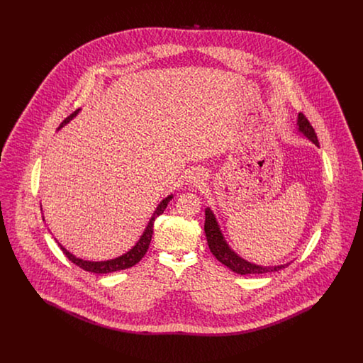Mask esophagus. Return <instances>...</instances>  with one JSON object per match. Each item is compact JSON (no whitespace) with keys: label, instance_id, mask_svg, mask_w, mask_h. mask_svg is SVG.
Instances as JSON below:
<instances>
[{"label":"esophagus","instance_id":"1","mask_svg":"<svg viewBox=\"0 0 363 363\" xmlns=\"http://www.w3.org/2000/svg\"><path fill=\"white\" fill-rule=\"evenodd\" d=\"M203 182H204V174L194 173L191 175L193 186H200Z\"/></svg>","mask_w":363,"mask_h":363}]
</instances>
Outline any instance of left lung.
Returning <instances> with one entry per match:
<instances>
[{"label": "left lung", "mask_w": 363, "mask_h": 363, "mask_svg": "<svg viewBox=\"0 0 363 363\" xmlns=\"http://www.w3.org/2000/svg\"><path fill=\"white\" fill-rule=\"evenodd\" d=\"M298 130L305 136L309 138L311 143H314L318 147V140L317 135L311 125V122L308 121V118L299 113L298 114ZM204 231H206V237H207L208 246L209 250L212 252V255L219 259L223 265L227 268H230L233 272L240 274V275H249V274H269V272H277L283 268H286L289 264H283V265H275V267H262L253 264L247 259H242L241 256H238L225 242V237L220 231V227L216 222V218L213 215V212L211 211V208L206 209V223H204Z\"/></svg>", "instance_id": "obj_1"}]
</instances>
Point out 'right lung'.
Returning a JSON list of instances; mask_svg holds the SVG:
<instances>
[{"mask_svg": "<svg viewBox=\"0 0 363 363\" xmlns=\"http://www.w3.org/2000/svg\"><path fill=\"white\" fill-rule=\"evenodd\" d=\"M79 110H76L74 113H72L69 117H67L64 121L61 122L60 128L61 129L62 126H65L70 120H73L76 116H77ZM173 199V194H169L166 199H163L160 201V204L156 207L155 212L152 215V218L150 219L148 225L145 227L143 235L140 237V240L136 242V245L128 250L125 255H122L120 257L113 259H106V261H86V259H79L76 256H73L72 253H69L61 243L60 247L62 250V253L68 257V259L76 264L77 267H80L82 269H84L86 272H94V274H110V272H117V271H121V269H126V268H130L133 267L135 264H138L140 259L144 257V255L147 253L148 247H150V243H151V238H152V233H154V223H155V219L163 213V211L167 208V204L170 203V200Z\"/></svg>", "mask_w": 363, "mask_h": 363, "instance_id": "obj_1", "label": "right lung"}]
</instances>
